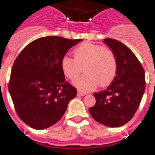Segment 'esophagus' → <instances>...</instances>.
<instances>
[{"label": "esophagus", "mask_w": 155, "mask_h": 155, "mask_svg": "<svg viewBox=\"0 0 155 155\" xmlns=\"http://www.w3.org/2000/svg\"><path fill=\"white\" fill-rule=\"evenodd\" d=\"M86 94H86V93L81 92V91H78V92H77V95H78V96L83 97V96H85Z\"/></svg>", "instance_id": "obj_1"}]
</instances>
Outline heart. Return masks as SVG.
I'll return each mask as SVG.
<instances>
[{
  "label": "heart",
  "mask_w": 155,
  "mask_h": 155,
  "mask_svg": "<svg viewBox=\"0 0 155 155\" xmlns=\"http://www.w3.org/2000/svg\"><path fill=\"white\" fill-rule=\"evenodd\" d=\"M73 58H61L63 73L70 79H76L84 68L86 73L73 81L79 91H91L99 85L105 87L112 82L117 72V60L111 48L84 43L74 50Z\"/></svg>",
  "instance_id": "b5f03b06"
}]
</instances>
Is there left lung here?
I'll return each mask as SVG.
<instances>
[{
    "label": "left lung",
    "instance_id": "8db88e82",
    "mask_svg": "<svg viewBox=\"0 0 155 155\" xmlns=\"http://www.w3.org/2000/svg\"><path fill=\"white\" fill-rule=\"evenodd\" d=\"M104 43L115 53L117 72L111 85L94 94L96 104L89 108L94 120L108 127H119L132 119L145 91V72L135 54L125 44L107 38Z\"/></svg>",
    "mask_w": 155,
    "mask_h": 155
}]
</instances>
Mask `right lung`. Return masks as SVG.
I'll return each instance as SVG.
<instances>
[{
    "label": "right lung",
    "mask_w": 155,
    "mask_h": 155,
    "mask_svg": "<svg viewBox=\"0 0 155 155\" xmlns=\"http://www.w3.org/2000/svg\"><path fill=\"white\" fill-rule=\"evenodd\" d=\"M82 39L41 37L19 54L11 72L8 91L18 117L35 130L57 123L77 91L61 68V58Z\"/></svg>",
    "instance_id": "1"
}]
</instances>
